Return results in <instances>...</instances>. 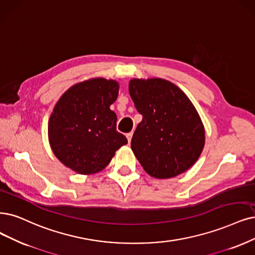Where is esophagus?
Wrapping results in <instances>:
<instances>
[{
    "mask_svg": "<svg viewBox=\"0 0 255 255\" xmlns=\"http://www.w3.org/2000/svg\"><path fill=\"white\" fill-rule=\"evenodd\" d=\"M132 135H133V132H129V133H127V134H126L127 139H128V142H129V143L131 142V138H132Z\"/></svg>",
    "mask_w": 255,
    "mask_h": 255,
    "instance_id": "obj_1",
    "label": "esophagus"
}]
</instances>
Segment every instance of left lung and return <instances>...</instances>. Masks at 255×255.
Here are the masks:
<instances>
[{
	"label": "left lung",
	"instance_id": "8db88e82",
	"mask_svg": "<svg viewBox=\"0 0 255 255\" xmlns=\"http://www.w3.org/2000/svg\"><path fill=\"white\" fill-rule=\"evenodd\" d=\"M129 93L143 116L131 149L144 170L155 178H170L188 170L205 144L203 123L190 100L163 79L131 80Z\"/></svg>",
	"mask_w": 255,
	"mask_h": 255
}]
</instances>
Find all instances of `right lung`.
<instances>
[{
    "instance_id": "right-lung-1",
    "label": "right lung",
    "mask_w": 255,
    "mask_h": 255,
    "mask_svg": "<svg viewBox=\"0 0 255 255\" xmlns=\"http://www.w3.org/2000/svg\"><path fill=\"white\" fill-rule=\"evenodd\" d=\"M119 84L91 79L66 91L54 106L48 123L49 143L54 155L73 171H101L117 150L128 140L117 131V115L110 109Z\"/></svg>"
}]
</instances>
